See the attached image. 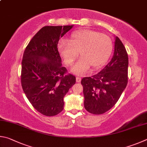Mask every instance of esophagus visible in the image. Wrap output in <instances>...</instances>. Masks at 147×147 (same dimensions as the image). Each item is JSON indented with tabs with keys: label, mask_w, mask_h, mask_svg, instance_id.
Wrapping results in <instances>:
<instances>
[{
	"label": "esophagus",
	"mask_w": 147,
	"mask_h": 147,
	"mask_svg": "<svg viewBox=\"0 0 147 147\" xmlns=\"http://www.w3.org/2000/svg\"><path fill=\"white\" fill-rule=\"evenodd\" d=\"M81 81V78H80V77H77L76 78V82L77 83H80Z\"/></svg>",
	"instance_id": "esophagus-1"
}]
</instances>
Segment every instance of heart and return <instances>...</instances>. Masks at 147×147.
Wrapping results in <instances>:
<instances>
[{
	"mask_svg": "<svg viewBox=\"0 0 147 147\" xmlns=\"http://www.w3.org/2000/svg\"><path fill=\"white\" fill-rule=\"evenodd\" d=\"M59 51L67 65H71L80 53L81 57L71 71L81 75L92 69H97L106 63L112 50V41L109 35L90 30L72 33L69 40H62Z\"/></svg>",
	"mask_w": 147,
	"mask_h": 147,
	"instance_id": "1",
	"label": "heart"
}]
</instances>
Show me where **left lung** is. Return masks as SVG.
<instances>
[{
    "instance_id": "1",
    "label": "left lung",
    "mask_w": 147,
    "mask_h": 147,
    "mask_svg": "<svg viewBox=\"0 0 147 147\" xmlns=\"http://www.w3.org/2000/svg\"><path fill=\"white\" fill-rule=\"evenodd\" d=\"M114 53L107 65L98 74L82 79L84 106L91 114H104L114 106L128 83V58L125 47L117 37Z\"/></svg>"
}]
</instances>
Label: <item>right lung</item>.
I'll use <instances>...</instances> for the list:
<instances>
[{
    "mask_svg": "<svg viewBox=\"0 0 147 147\" xmlns=\"http://www.w3.org/2000/svg\"><path fill=\"white\" fill-rule=\"evenodd\" d=\"M71 26H47L33 36L22 61L21 84L26 96L38 112L46 116L59 114L64 97L76 83V77L66 74L57 45Z\"/></svg>",
    "mask_w": 147,
    "mask_h": 147,
    "instance_id": "obj_1",
    "label": "right lung"
}]
</instances>
